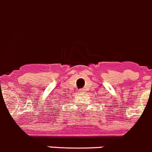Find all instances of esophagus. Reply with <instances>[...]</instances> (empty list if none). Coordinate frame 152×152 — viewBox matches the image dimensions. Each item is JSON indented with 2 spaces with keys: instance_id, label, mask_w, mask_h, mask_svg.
Wrapping results in <instances>:
<instances>
[{
  "instance_id": "obj_1",
  "label": "esophagus",
  "mask_w": 152,
  "mask_h": 152,
  "mask_svg": "<svg viewBox=\"0 0 152 152\" xmlns=\"http://www.w3.org/2000/svg\"><path fill=\"white\" fill-rule=\"evenodd\" d=\"M85 88H82V89H80V90H79V92H80V93H85Z\"/></svg>"
}]
</instances>
